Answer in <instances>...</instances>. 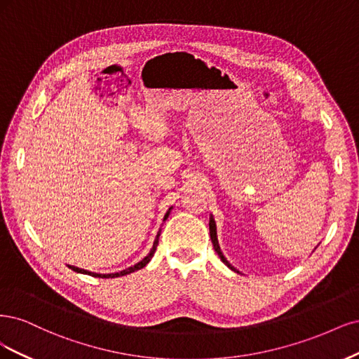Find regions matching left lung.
Instances as JSON below:
<instances>
[{
    "mask_svg": "<svg viewBox=\"0 0 359 359\" xmlns=\"http://www.w3.org/2000/svg\"><path fill=\"white\" fill-rule=\"evenodd\" d=\"M209 226H210V237H212V243H213V248H215V250H216V253L219 255V258H221V261L226 265L228 269H231L233 271H237V273H240L236 267H233V265L229 264V261L225 258V255L222 253V249H221V246H219V240H217V228H216V222H215V217H213V215H210V222H209Z\"/></svg>",
    "mask_w": 359,
    "mask_h": 359,
    "instance_id": "8db88e82",
    "label": "left lung"
}]
</instances>
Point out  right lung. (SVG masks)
Masks as SVG:
<instances>
[{
  "label": "right lung",
  "instance_id": "1",
  "mask_svg": "<svg viewBox=\"0 0 359 359\" xmlns=\"http://www.w3.org/2000/svg\"><path fill=\"white\" fill-rule=\"evenodd\" d=\"M171 209H172V205L170 207V209L167 210V213L164 215L163 222H165V221H167V217L170 216V212H171ZM159 236H161V228H159V231H158V233H156V237H155V240H154L152 249L149 250L147 255H146V257H144L142 261H138L137 264L131 265V267L125 269V270H122V271H116V273H94V271H89V270H83V269L74 267V265H68V267H70V269H72L73 271H76V273H80V274H88V276H92V277H101V279H113V277H121V276H125V274L134 273V271H137V270H140V269L146 267V265L150 262V259H152L154 253H155V250H156V246H158V240H159Z\"/></svg>",
  "mask_w": 359,
  "mask_h": 359
}]
</instances>
